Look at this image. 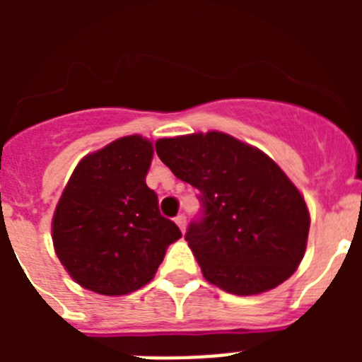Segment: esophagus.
<instances>
[{
  "label": "esophagus",
  "instance_id": "esophagus-1",
  "mask_svg": "<svg viewBox=\"0 0 362 362\" xmlns=\"http://www.w3.org/2000/svg\"><path fill=\"white\" fill-rule=\"evenodd\" d=\"M175 225L181 228V232H185V228H187V216H185V214H179V216L175 217Z\"/></svg>",
  "mask_w": 362,
  "mask_h": 362
}]
</instances>
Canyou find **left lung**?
<instances>
[{
    "label": "left lung",
    "instance_id": "left-lung-1",
    "mask_svg": "<svg viewBox=\"0 0 362 362\" xmlns=\"http://www.w3.org/2000/svg\"><path fill=\"white\" fill-rule=\"evenodd\" d=\"M156 152L199 190V216L185 239L204 279L254 296L292 276L305 255L308 209L267 153L221 132L159 139Z\"/></svg>",
    "mask_w": 362,
    "mask_h": 362
}]
</instances>
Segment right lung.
<instances>
[{
  "label": "right lung",
  "instance_id": "obj_1",
  "mask_svg": "<svg viewBox=\"0 0 362 362\" xmlns=\"http://www.w3.org/2000/svg\"><path fill=\"white\" fill-rule=\"evenodd\" d=\"M152 143L121 137L86 156L56 206V254L83 288L123 296L153 277L166 246L181 238L159 212L158 194L146 187Z\"/></svg>",
  "mask_w": 362,
  "mask_h": 362
}]
</instances>
